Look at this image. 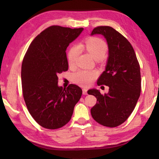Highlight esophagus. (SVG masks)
Listing matches in <instances>:
<instances>
[{
  "label": "esophagus",
  "instance_id": "1",
  "mask_svg": "<svg viewBox=\"0 0 159 159\" xmlns=\"http://www.w3.org/2000/svg\"><path fill=\"white\" fill-rule=\"evenodd\" d=\"M82 91H83V94L84 95H87L88 94V93H87L88 89H83Z\"/></svg>",
  "mask_w": 159,
  "mask_h": 159
}]
</instances>
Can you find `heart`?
Masks as SVG:
<instances>
[{"mask_svg": "<svg viewBox=\"0 0 159 159\" xmlns=\"http://www.w3.org/2000/svg\"><path fill=\"white\" fill-rule=\"evenodd\" d=\"M81 48L87 51L95 60H100L103 57L108 51V46L105 41L96 37H91L85 40ZM80 54V48L78 46H72L68 54V64L74 66ZM97 77V73L94 71L80 70L72 75V80L75 84L83 87H88Z\"/></svg>", "mask_w": 159, "mask_h": 159, "instance_id": "1", "label": "heart"}]
</instances>
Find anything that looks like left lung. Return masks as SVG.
<instances>
[{
	"instance_id": "1",
	"label": "left lung",
	"mask_w": 159,
	"mask_h": 159,
	"mask_svg": "<svg viewBox=\"0 0 159 159\" xmlns=\"http://www.w3.org/2000/svg\"><path fill=\"white\" fill-rule=\"evenodd\" d=\"M94 34L103 35L108 44L107 66L98 85L109 89L104 95L95 89L88 91L97 98L91 114L102 125L115 127L126 121L136 106L141 91L140 66L131 43L114 28L98 26L91 34Z\"/></svg>"
}]
</instances>
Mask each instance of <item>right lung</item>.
I'll list each match as a JSON object with an SVG mask.
<instances>
[{
	"label": "right lung",
	"mask_w": 159,
	"mask_h": 159,
	"mask_svg": "<svg viewBox=\"0 0 159 159\" xmlns=\"http://www.w3.org/2000/svg\"><path fill=\"white\" fill-rule=\"evenodd\" d=\"M83 30L51 26L33 40L24 57V99L33 119L46 129H57L68 123L82 94L74 84L59 87L57 74L68 70L66 48Z\"/></svg>",
	"instance_id": "right-lung-1"
}]
</instances>
